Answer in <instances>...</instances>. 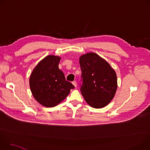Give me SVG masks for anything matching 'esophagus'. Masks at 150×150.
<instances>
[{"instance_id":"obj_1","label":"esophagus","mask_w":150,"mask_h":150,"mask_svg":"<svg viewBox=\"0 0 150 150\" xmlns=\"http://www.w3.org/2000/svg\"><path fill=\"white\" fill-rule=\"evenodd\" d=\"M72 84L74 85L75 87H76V86H77V83H76V81H73V82H72Z\"/></svg>"}]
</instances>
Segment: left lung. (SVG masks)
<instances>
[{
	"label": "left lung",
	"mask_w": 150,
	"mask_h": 150,
	"mask_svg": "<svg viewBox=\"0 0 150 150\" xmlns=\"http://www.w3.org/2000/svg\"><path fill=\"white\" fill-rule=\"evenodd\" d=\"M80 90L92 108L100 109L113 98L117 87L115 71L104 59L94 53L80 57Z\"/></svg>",
	"instance_id": "8db88e82"
}]
</instances>
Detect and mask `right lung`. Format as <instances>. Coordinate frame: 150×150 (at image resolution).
<instances>
[{
	"mask_svg": "<svg viewBox=\"0 0 150 150\" xmlns=\"http://www.w3.org/2000/svg\"><path fill=\"white\" fill-rule=\"evenodd\" d=\"M60 58L49 55L41 60L34 69L30 86L35 99L47 108L57 105L75 87L66 81L63 72L59 69Z\"/></svg>",
	"mask_w": 150,
	"mask_h": 150,
	"instance_id": "right-lung-1",
	"label": "right lung"
}]
</instances>
